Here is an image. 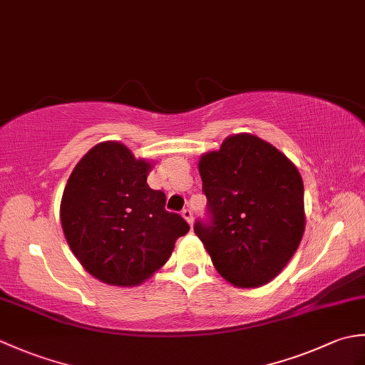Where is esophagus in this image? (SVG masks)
<instances>
[{"label": "esophagus", "mask_w": 365, "mask_h": 365, "mask_svg": "<svg viewBox=\"0 0 365 365\" xmlns=\"http://www.w3.org/2000/svg\"><path fill=\"white\" fill-rule=\"evenodd\" d=\"M182 216H183L185 220H187V222L190 224V226H192V221H195V218H192V212H191V208H183Z\"/></svg>", "instance_id": "34e87169"}]
</instances>
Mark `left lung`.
Instances as JSON below:
<instances>
[{
  "label": "left lung",
  "mask_w": 365,
  "mask_h": 365,
  "mask_svg": "<svg viewBox=\"0 0 365 365\" xmlns=\"http://www.w3.org/2000/svg\"><path fill=\"white\" fill-rule=\"evenodd\" d=\"M210 222L195 234L216 271L235 287L269 282L304 234V187L297 166L263 139L240 133L199 160Z\"/></svg>",
  "instance_id": "obj_1"
}]
</instances>
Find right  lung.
I'll list each match as a JSON object with an SVG mask.
<instances>
[{"mask_svg":"<svg viewBox=\"0 0 365 365\" xmlns=\"http://www.w3.org/2000/svg\"><path fill=\"white\" fill-rule=\"evenodd\" d=\"M150 169L127 145L105 141L67 180L59 210L66 240L83 268L105 284H143L190 230L180 215L165 210V192L147 185Z\"/></svg>","mask_w":365,"mask_h":365,"instance_id":"obj_1","label":"right lung"}]
</instances>
